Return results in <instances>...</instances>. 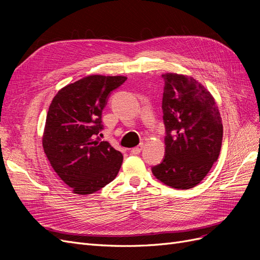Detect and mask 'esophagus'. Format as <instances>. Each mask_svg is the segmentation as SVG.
<instances>
[{
	"label": "esophagus",
	"mask_w": 260,
	"mask_h": 260,
	"mask_svg": "<svg viewBox=\"0 0 260 260\" xmlns=\"http://www.w3.org/2000/svg\"><path fill=\"white\" fill-rule=\"evenodd\" d=\"M142 148H143V144H140V145H138L136 147L131 148V153L132 154H140L141 151H142Z\"/></svg>",
	"instance_id": "1"
}]
</instances>
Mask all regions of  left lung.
I'll return each instance as SVG.
<instances>
[{
    "label": "left lung",
    "mask_w": 260,
    "mask_h": 260,
    "mask_svg": "<svg viewBox=\"0 0 260 260\" xmlns=\"http://www.w3.org/2000/svg\"><path fill=\"white\" fill-rule=\"evenodd\" d=\"M161 76L166 154L152 172L164 184L187 190L198 185L217 161L222 120L214 96L201 82L175 73Z\"/></svg>",
    "instance_id": "8db88e82"
}]
</instances>
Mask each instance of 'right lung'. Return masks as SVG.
I'll return each mask as SVG.
<instances>
[{"label": "right lung", "mask_w": 260, "mask_h": 260, "mask_svg": "<svg viewBox=\"0 0 260 260\" xmlns=\"http://www.w3.org/2000/svg\"><path fill=\"white\" fill-rule=\"evenodd\" d=\"M125 80L124 76H86L52 100L42 145L52 168L75 194L101 190L121 167L122 154L98 136L108 94Z\"/></svg>", "instance_id": "obj_1"}]
</instances>
